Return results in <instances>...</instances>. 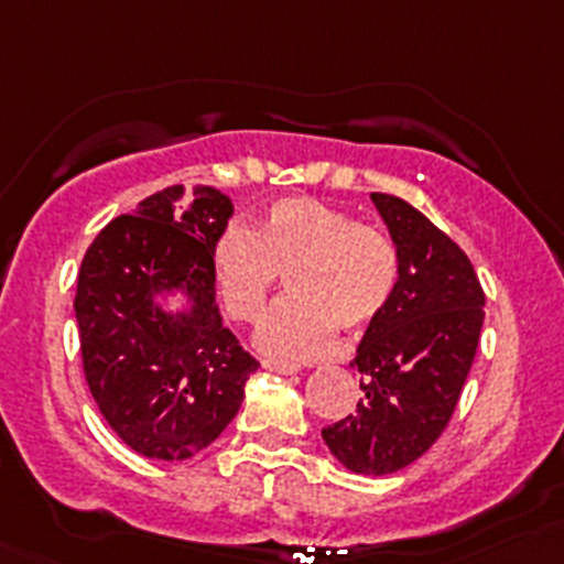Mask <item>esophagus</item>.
I'll list each match as a JSON object with an SVG mask.
<instances>
[{"instance_id":"34e87169","label":"esophagus","mask_w":564,"mask_h":564,"mask_svg":"<svg viewBox=\"0 0 564 564\" xmlns=\"http://www.w3.org/2000/svg\"><path fill=\"white\" fill-rule=\"evenodd\" d=\"M261 368H264V371H272V373H283V377H292V373H297V368L294 366H286V362H275V360H261Z\"/></svg>"}]
</instances>
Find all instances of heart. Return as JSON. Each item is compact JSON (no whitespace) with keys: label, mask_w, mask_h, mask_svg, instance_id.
<instances>
[{"label":"heart","mask_w":564,"mask_h":564,"mask_svg":"<svg viewBox=\"0 0 564 564\" xmlns=\"http://www.w3.org/2000/svg\"><path fill=\"white\" fill-rule=\"evenodd\" d=\"M289 272L294 294L256 329V346L283 362L324 355L338 327L357 333L377 322L398 283V256L379 229L318 198H281L259 231L242 220L213 246V275L224 308L237 322L261 316Z\"/></svg>","instance_id":"b5f03b06"}]
</instances>
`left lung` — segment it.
<instances>
[{
  "instance_id": "obj_1",
  "label": "left lung",
  "mask_w": 564,
  "mask_h": 564,
  "mask_svg": "<svg viewBox=\"0 0 564 564\" xmlns=\"http://www.w3.org/2000/svg\"><path fill=\"white\" fill-rule=\"evenodd\" d=\"M398 256L390 305L362 335L357 412L322 429L355 475H392L442 436L475 360L482 294L475 267L445 231L403 198L371 193Z\"/></svg>"
}]
</instances>
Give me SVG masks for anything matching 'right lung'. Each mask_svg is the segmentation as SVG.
Listing matches in <instances>:
<instances>
[{"mask_svg": "<svg viewBox=\"0 0 564 564\" xmlns=\"http://www.w3.org/2000/svg\"><path fill=\"white\" fill-rule=\"evenodd\" d=\"M231 213L215 187H166L113 218L82 261L73 311L84 377L106 423L147 458L185 460L213 445L259 368L215 303L213 246Z\"/></svg>", "mask_w": 564, "mask_h": 564, "instance_id": "1", "label": "right lung"}]
</instances>
